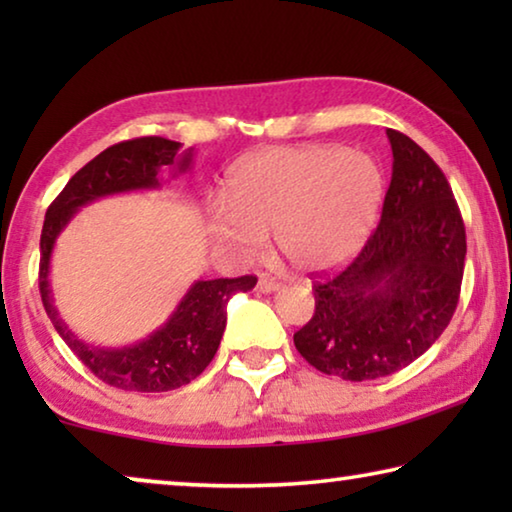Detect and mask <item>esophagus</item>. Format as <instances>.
I'll list each match as a JSON object with an SVG mask.
<instances>
[{
    "label": "esophagus",
    "mask_w": 512,
    "mask_h": 512,
    "mask_svg": "<svg viewBox=\"0 0 512 512\" xmlns=\"http://www.w3.org/2000/svg\"><path fill=\"white\" fill-rule=\"evenodd\" d=\"M280 287H282L280 282L268 280V277H262V280L257 282V291H259V293H273V291H277Z\"/></svg>",
    "instance_id": "obj_1"
}]
</instances>
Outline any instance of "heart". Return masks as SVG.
<instances>
[{
	"label": "heart",
	"mask_w": 512,
	"mask_h": 512,
	"mask_svg": "<svg viewBox=\"0 0 512 512\" xmlns=\"http://www.w3.org/2000/svg\"><path fill=\"white\" fill-rule=\"evenodd\" d=\"M381 201L384 173L368 153L341 144L268 149L230 171L210 235L230 255L255 259L273 232L277 253L296 271L320 275L359 253Z\"/></svg>",
	"instance_id": "1"
}]
</instances>
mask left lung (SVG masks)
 <instances>
[{"instance_id": "8db88e82", "label": "left lung", "mask_w": 512, "mask_h": 512, "mask_svg": "<svg viewBox=\"0 0 512 512\" xmlns=\"http://www.w3.org/2000/svg\"><path fill=\"white\" fill-rule=\"evenodd\" d=\"M393 176L377 230L350 266L314 282L316 311L293 334L325 375L379 379L422 357L452 320L465 268V225L445 173L388 128Z\"/></svg>"}]
</instances>
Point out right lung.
<instances>
[{"mask_svg": "<svg viewBox=\"0 0 512 512\" xmlns=\"http://www.w3.org/2000/svg\"><path fill=\"white\" fill-rule=\"evenodd\" d=\"M178 151L180 142L164 140V137H137V140L110 146L69 178L63 192L49 205L45 225H42L38 280L47 316L69 350L101 381L121 391L164 393L196 379L210 366L219 350L225 320H228V311H225L228 300L257 284V277L253 275L232 277V280L228 277L196 280L178 302L176 311L167 318V323L146 339L124 345V348H99V345L83 343L58 316L54 298H51L49 262L65 225L83 205L99 201L103 196L158 189V173L162 167L185 173L192 164L194 149Z\"/></svg>", "mask_w": 512, "mask_h": 512, "instance_id": "1", "label": "right lung"}]
</instances>
